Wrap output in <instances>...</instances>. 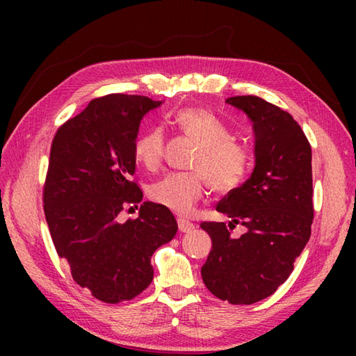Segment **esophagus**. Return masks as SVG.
Returning <instances> with one entry per match:
<instances>
[{"label": "esophagus", "instance_id": "esophagus-1", "mask_svg": "<svg viewBox=\"0 0 356 356\" xmlns=\"http://www.w3.org/2000/svg\"><path fill=\"white\" fill-rule=\"evenodd\" d=\"M177 225H179V231H180V232H191V231L195 228L194 223L185 220V218H179Z\"/></svg>", "mask_w": 356, "mask_h": 356}]
</instances>
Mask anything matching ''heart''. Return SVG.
Masks as SVG:
<instances>
[{
    "instance_id": "1",
    "label": "heart",
    "mask_w": 356,
    "mask_h": 356,
    "mask_svg": "<svg viewBox=\"0 0 356 356\" xmlns=\"http://www.w3.org/2000/svg\"><path fill=\"white\" fill-rule=\"evenodd\" d=\"M171 124L184 138L197 143L191 159V172H170L149 188V197L180 216H188L205 197L208 185L218 194H226L245 182L252 157L243 143L232 139L229 128L205 108L188 107L174 113ZM136 162L147 170H156L163 161L165 133L151 128L134 142Z\"/></svg>"
}]
</instances>
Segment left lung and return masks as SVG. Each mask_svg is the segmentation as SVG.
Masks as SVG:
<instances>
[{
    "instance_id": "8db88e82",
    "label": "left lung",
    "mask_w": 356,
    "mask_h": 356,
    "mask_svg": "<svg viewBox=\"0 0 356 356\" xmlns=\"http://www.w3.org/2000/svg\"><path fill=\"white\" fill-rule=\"evenodd\" d=\"M226 102L252 120L255 168L243 185L217 203L229 225H200L213 240L202 278L217 298L252 305L289 278L311 237L312 148L301 127L277 105L252 95ZM236 224H243L247 232L234 239L230 229Z\"/></svg>"
}]
</instances>
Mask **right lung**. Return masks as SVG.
<instances>
[{
	"mask_svg": "<svg viewBox=\"0 0 356 356\" xmlns=\"http://www.w3.org/2000/svg\"><path fill=\"white\" fill-rule=\"evenodd\" d=\"M159 105L138 95L96 97L51 142L42 202L53 245L74 282L104 303L145 291L151 255L177 232L171 211L153 202L142 203L134 220H118L142 200L133 147L143 115Z\"/></svg>",
	"mask_w": 356,
	"mask_h": 356,
	"instance_id": "right-lung-1",
	"label": "right lung"
}]
</instances>
